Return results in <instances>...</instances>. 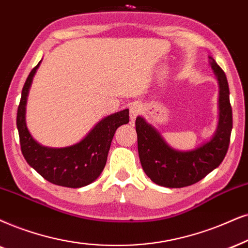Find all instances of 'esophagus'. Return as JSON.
<instances>
[{"label": "esophagus", "instance_id": "obj_1", "mask_svg": "<svg viewBox=\"0 0 248 248\" xmlns=\"http://www.w3.org/2000/svg\"><path fill=\"white\" fill-rule=\"evenodd\" d=\"M142 112V106H140L139 103H133V104L129 105V117L131 120H135Z\"/></svg>", "mask_w": 248, "mask_h": 248}]
</instances>
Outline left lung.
Segmentation results:
<instances>
[{"mask_svg":"<svg viewBox=\"0 0 248 248\" xmlns=\"http://www.w3.org/2000/svg\"><path fill=\"white\" fill-rule=\"evenodd\" d=\"M211 58L220 84V119L217 130L209 142L192 151L181 152L171 149L160 134L143 118H136L137 147L140 165L155 184L166 187L192 186L218 167L223 161L232 129V108L229 99V84L223 70Z\"/></svg>","mask_w":248,"mask_h":248,"instance_id":"8db88e82","label":"left lung"}]
</instances>
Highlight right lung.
Listing matches in <instances>:
<instances>
[{
  "label": "right lung",
  "instance_id": "obj_1",
  "mask_svg": "<svg viewBox=\"0 0 248 248\" xmlns=\"http://www.w3.org/2000/svg\"><path fill=\"white\" fill-rule=\"evenodd\" d=\"M40 62L25 81L18 106L17 128L21 152L27 164L50 183L66 187L86 186L95 181L104 169L115 130L129 122V111L124 109L104 118L81 142L72 146L51 149L40 145L31 136L25 122L28 89Z\"/></svg>",
  "mask_w": 248,
  "mask_h": 248
}]
</instances>
